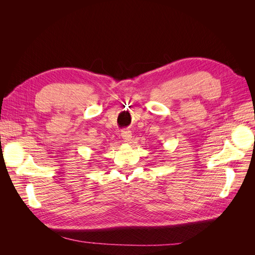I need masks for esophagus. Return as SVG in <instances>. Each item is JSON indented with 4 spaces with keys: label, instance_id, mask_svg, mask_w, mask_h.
Instances as JSON below:
<instances>
[{
    "label": "esophagus",
    "instance_id": "obj_1",
    "mask_svg": "<svg viewBox=\"0 0 255 255\" xmlns=\"http://www.w3.org/2000/svg\"><path fill=\"white\" fill-rule=\"evenodd\" d=\"M121 136H122L123 139H125L128 142H129L130 139H132V133H130V130H128V129L122 130Z\"/></svg>",
    "mask_w": 255,
    "mask_h": 255
}]
</instances>
